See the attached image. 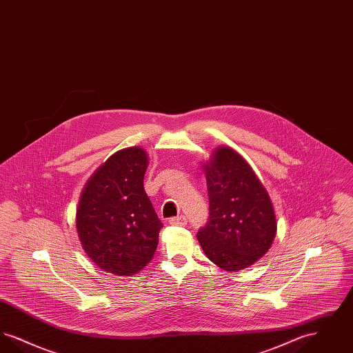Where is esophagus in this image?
I'll return each mask as SVG.
<instances>
[{"instance_id":"1","label":"esophagus","mask_w":353,"mask_h":353,"mask_svg":"<svg viewBox=\"0 0 353 353\" xmlns=\"http://www.w3.org/2000/svg\"><path fill=\"white\" fill-rule=\"evenodd\" d=\"M186 219L184 216H179V217H173V219H169V223L173 225V226H185L186 225Z\"/></svg>"}]
</instances>
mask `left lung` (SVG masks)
<instances>
[{"instance_id": "obj_1", "label": "left lung", "mask_w": 353, "mask_h": 353, "mask_svg": "<svg viewBox=\"0 0 353 353\" xmlns=\"http://www.w3.org/2000/svg\"><path fill=\"white\" fill-rule=\"evenodd\" d=\"M202 169L210 209L208 223L197 233L202 250L225 271L246 269L269 252L276 234L269 193L230 147L216 148Z\"/></svg>"}]
</instances>
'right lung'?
I'll return each mask as SVG.
<instances>
[{"instance_id": "1", "label": "right lung", "mask_w": 353, "mask_h": 353, "mask_svg": "<svg viewBox=\"0 0 353 353\" xmlns=\"http://www.w3.org/2000/svg\"><path fill=\"white\" fill-rule=\"evenodd\" d=\"M150 159L140 147L110 156L84 185L77 232L87 256L115 275H134L154 255L163 228L144 190Z\"/></svg>"}]
</instances>
